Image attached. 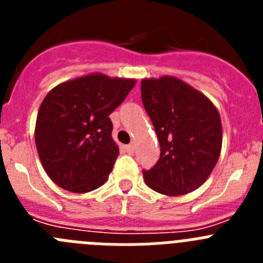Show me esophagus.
<instances>
[{
    "label": "esophagus",
    "instance_id": "esophagus-1",
    "mask_svg": "<svg viewBox=\"0 0 263 263\" xmlns=\"http://www.w3.org/2000/svg\"><path fill=\"white\" fill-rule=\"evenodd\" d=\"M134 148H136V146H134L133 143H132V145L125 146V150H126V152L129 153V154H133V153H134Z\"/></svg>",
    "mask_w": 263,
    "mask_h": 263
}]
</instances>
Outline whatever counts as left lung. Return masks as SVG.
Returning a JSON list of instances; mask_svg holds the SVG:
<instances>
[{
	"label": "left lung",
	"instance_id": "obj_1",
	"mask_svg": "<svg viewBox=\"0 0 263 263\" xmlns=\"http://www.w3.org/2000/svg\"><path fill=\"white\" fill-rule=\"evenodd\" d=\"M141 93L160 146L157 164L143 171L146 184L167 196L195 191L211 175L221 152L217 108L174 76L143 79Z\"/></svg>",
	"mask_w": 263,
	"mask_h": 263
}]
</instances>
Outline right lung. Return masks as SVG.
<instances>
[{"label":"right lung","instance_id":"obj_1","mask_svg":"<svg viewBox=\"0 0 263 263\" xmlns=\"http://www.w3.org/2000/svg\"><path fill=\"white\" fill-rule=\"evenodd\" d=\"M134 85V79L89 73L48 92L36 117L35 145L55 184L85 194L108 180L120 154L109 115Z\"/></svg>","mask_w":263,"mask_h":263}]
</instances>
